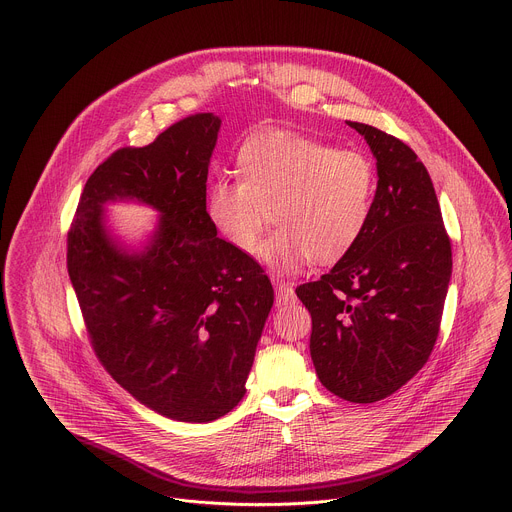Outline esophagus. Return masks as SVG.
Masks as SVG:
<instances>
[{
	"label": "esophagus",
	"instance_id": "34e87169",
	"mask_svg": "<svg viewBox=\"0 0 512 512\" xmlns=\"http://www.w3.org/2000/svg\"><path fill=\"white\" fill-rule=\"evenodd\" d=\"M294 296H296V291H294V283H289V281H275V302H277V306H285V304H289L291 300H294Z\"/></svg>",
	"mask_w": 512,
	"mask_h": 512
}]
</instances>
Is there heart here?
<instances>
[{"label":"heart","instance_id":"b5f03b06","mask_svg":"<svg viewBox=\"0 0 512 512\" xmlns=\"http://www.w3.org/2000/svg\"><path fill=\"white\" fill-rule=\"evenodd\" d=\"M235 174L237 182L210 186V223L245 255L257 253L269 221L277 225L263 247L265 263L277 271L342 261L371 223L379 178L373 160L358 150L263 129L241 143Z\"/></svg>","mask_w":512,"mask_h":512}]
</instances>
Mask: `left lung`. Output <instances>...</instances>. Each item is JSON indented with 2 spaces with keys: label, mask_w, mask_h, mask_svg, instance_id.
<instances>
[{
  "label": "left lung",
  "mask_w": 512,
  "mask_h": 512,
  "mask_svg": "<svg viewBox=\"0 0 512 512\" xmlns=\"http://www.w3.org/2000/svg\"><path fill=\"white\" fill-rule=\"evenodd\" d=\"M377 160L371 223L318 281L296 289L312 314L320 383L350 403H375L413 379L440 332L452 245L417 154L401 139L348 121Z\"/></svg>",
  "instance_id": "1"
}]
</instances>
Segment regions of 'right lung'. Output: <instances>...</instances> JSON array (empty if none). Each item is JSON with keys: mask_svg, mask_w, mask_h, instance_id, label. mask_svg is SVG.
<instances>
[{"mask_svg": "<svg viewBox=\"0 0 512 512\" xmlns=\"http://www.w3.org/2000/svg\"><path fill=\"white\" fill-rule=\"evenodd\" d=\"M221 117L190 115L145 148H123L87 180L66 265L91 344L139 403L188 423L227 415L245 395L273 287L257 261L216 237L206 178ZM133 199L161 218L139 250L106 225Z\"/></svg>", "mask_w": 512, "mask_h": 512, "instance_id": "obj_1", "label": "right lung"}]
</instances>
